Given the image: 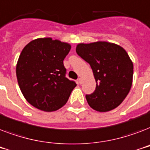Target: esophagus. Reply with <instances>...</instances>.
<instances>
[{
	"mask_svg": "<svg viewBox=\"0 0 150 150\" xmlns=\"http://www.w3.org/2000/svg\"><path fill=\"white\" fill-rule=\"evenodd\" d=\"M78 83H79V85L82 84V79H81V78H79V79H78Z\"/></svg>",
	"mask_w": 150,
	"mask_h": 150,
	"instance_id": "1",
	"label": "esophagus"
}]
</instances>
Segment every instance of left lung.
<instances>
[{
  "label": "left lung",
  "mask_w": 150,
  "mask_h": 150,
  "mask_svg": "<svg viewBox=\"0 0 150 150\" xmlns=\"http://www.w3.org/2000/svg\"><path fill=\"white\" fill-rule=\"evenodd\" d=\"M76 53L91 67L96 85L95 91L86 95L89 105L106 112L121 104L132 84L133 64L120 46L107 42L80 43Z\"/></svg>",
  "instance_id": "obj_1"
}]
</instances>
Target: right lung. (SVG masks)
I'll return each instance as SVG.
<instances>
[{"mask_svg": "<svg viewBox=\"0 0 150 150\" xmlns=\"http://www.w3.org/2000/svg\"><path fill=\"white\" fill-rule=\"evenodd\" d=\"M70 50L68 43L51 38L34 40L22 50L16 66L18 83L25 100L37 109L58 110L76 86L66 78L64 66Z\"/></svg>", "mask_w": 150, "mask_h": 150, "instance_id": "add662e5", "label": "right lung"}]
</instances>
